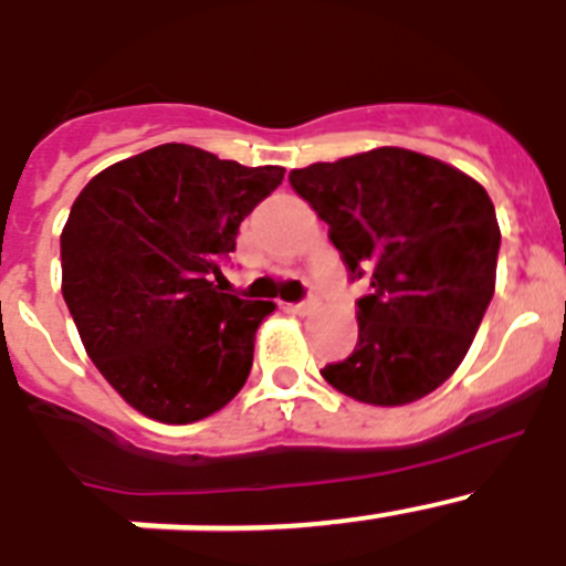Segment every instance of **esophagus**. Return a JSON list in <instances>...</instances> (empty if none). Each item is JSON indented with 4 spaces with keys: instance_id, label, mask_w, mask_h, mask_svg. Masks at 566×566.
I'll use <instances>...</instances> for the list:
<instances>
[{
    "instance_id": "1",
    "label": "esophagus",
    "mask_w": 566,
    "mask_h": 566,
    "mask_svg": "<svg viewBox=\"0 0 566 566\" xmlns=\"http://www.w3.org/2000/svg\"><path fill=\"white\" fill-rule=\"evenodd\" d=\"M289 312L300 314V317H308V314L317 312V300H303V303H294V306H289Z\"/></svg>"
}]
</instances>
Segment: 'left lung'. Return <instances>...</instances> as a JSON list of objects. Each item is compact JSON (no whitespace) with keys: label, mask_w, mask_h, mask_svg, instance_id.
<instances>
[{"label":"left lung","mask_w":566,"mask_h":566,"mask_svg":"<svg viewBox=\"0 0 566 566\" xmlns=\"http://www.w3.org/2000/svg\"><path fill=\"white\" fill-rule=\"evenodd\" d=\"M328 223V238L371 294L359 343L323 379L379 408L417 402L462 365L496 292V209L462 169L402 147H377L289 175Z\"/></svg>","instance_id":"8db88e82"}]
</instances>
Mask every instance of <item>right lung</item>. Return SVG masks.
<instances>
[{
	"instance_id": "right-lung-1",
	"label": "right lung",
	"mask_w": 566,
	"mask_h": 566,
	"mask_svg": "<svg viewBox=\"0 0 566 566\" xmlns=\"http://www.w3.org/2000/svg\"><path fill=\"white\" fill-rule=\"evenodd\" d=\"M283 172L161 144L102 169L73 201L64 303L87 357L144 417L198 422L247 382L274 303L223 294L221 258Z\"/></svg>"
}]
</instances>
